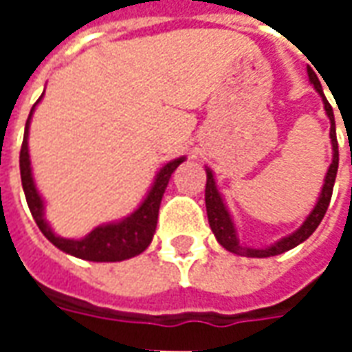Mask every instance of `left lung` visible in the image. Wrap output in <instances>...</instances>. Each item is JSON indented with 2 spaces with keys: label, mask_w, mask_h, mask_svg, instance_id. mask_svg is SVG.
I'll list each match as a JSON object with an SVG mask.
<instances>
[{
  "label": "left lung",
  "mask_w": 352,
  "mask_h": 352,
  "mask_svg": "<svg viewBox=\"0 0 352 352\" xmlns=\"http://www.w3.org/2000/svg\"><path fill=\"white\" fill-rule=\"evenodd\" d=\"M309 73V79L313 82V87L320 94V98L324 101L326 115L330 118V139H332V151H333V160L328 168V173H326L324 184H322V192L318 196V201L315 209L311 211V214L305 219L300 228L296 230L294 234H290L288 237H283L277 243L270 245L265 249H251V247H245V245L239 243L237 239V232L234 228V222H232V217H230L228 209L222 201V196L217 190V183H214L213 171L207 169V184H206V207H207V219H209V226L213 230L217 241L226 249V251L234 252V254H239V256H249V258H267V256H277V254H283V252L294 249L296 245L303 243L307 237L317 230V226L320 224V221L324 219L326 209L330 206V199H332V190L333 183H336V173H338V164H340V151H338V138H336V120H333V111L332 105L328 103V100L324 98V92H322V87L318 82L315 72Z\"/></svg>",
  "instance_id": "8db88e82"
}]
</instances>
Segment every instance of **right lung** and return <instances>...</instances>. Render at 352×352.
<instances>
[{"label":"right lung","instance_id":"right-lung-1","mask_svg":"<svg viewBox=\"0 0 352 352\" xmlns=\"http://www.w3.org/2000/svg\"><path fill=\"white\" fill-rule=\"evenodd\" d=\"M39 100H37V103H39ZM35 105L30 111V116H28L24 141H22V148H20V179H22V188H24V194H26L28 207L32 211L35 224L43 232V236L47 237L54 247H58L60 251L67 252L72 256H77V258L90 260V262H120V260L133 258V256L141 254L153 241L154 232H156V222H158V209H160L162 196H164L166 186L169 183V177L179 168V164L184 162V158L171 160L158 171L153 188L146 194L143 204L139 206L138 211H133L124 221L98 226L82 239L58 237L47 224L45 217H43V207L45 206H43L39 192L35 188L32 168H30L28 128H30V120H32V115H34Z\"/></svg>","mask_w":352,"mask_h":352}]
</instances>
